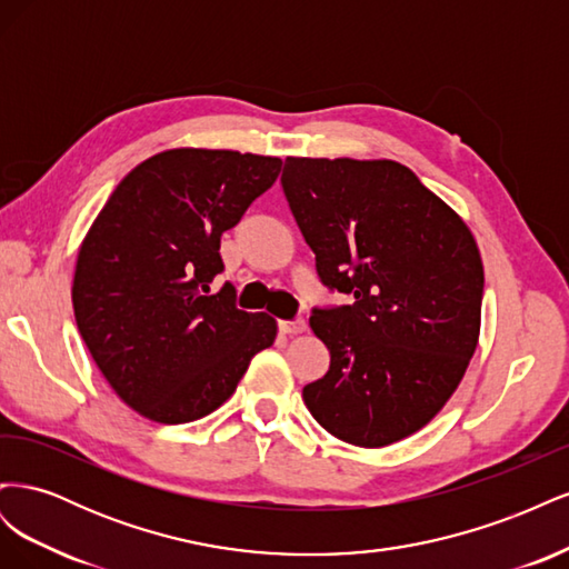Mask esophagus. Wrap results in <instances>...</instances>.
Segmentation results:
<instances>
[{
	"instance_id": "obj_1",
	"label": "esophagus",
	"mask_w": 569,
	"mask_h": 569,
	"mask_svg": "<svg viewBox=\"0 0 569 569\" xmlns=\"http://www.w3.org/2000/svg\"><path fill=\"white\" fill-rule=\"evenodd\" d=\"M306 330V320L295 318V320H280V332L284 335H301Z\"/></svg>"
}]
</instances>
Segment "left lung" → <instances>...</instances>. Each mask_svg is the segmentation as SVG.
Returning <instances> with one entry per match:
<instances>
[{
	"label": "left lung",
	"mask_w": 569,
	"mask_h": 569,
	"mask_svg": "<svg viewBox=\"0 0 569 569\" xmlns=\"http://www.w3.org/2000/svg\"><path fill=\"white\" fill-rule=\"evenodd\" d=\"M280 182L320 282L353 297L313 308L330 370L303 387V403L347 443L401 441L451 399L477 349L475 237L396 161L289 157Z\"/></svg>",
	"instance_id": "8db88e82"
}]
</instances>
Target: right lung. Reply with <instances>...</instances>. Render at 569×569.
Here are the masks:
<instances>
[{
	"label": "right lung",
	"instance_id": "add662e5",
	"mask_svg": "<svg viewBox=\"0 0 569 569\" xmlns=\"http://www.w3.org/2000/svg\"><path fill=\"white\" fill-rule=\"evenodd\" d=\"M282 161L170 149L120 180L84 237L73 311L113 391L140 416L182 425L226 403L278 325L234 306L220 234L280 176Z\"/></svg>",
	"mask_w": 569,
	"mask_h": 569
}]
</instances>
